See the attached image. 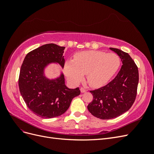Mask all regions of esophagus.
I'll use <instances>...</instances> for the list:
<instances>
[{
    "label": "esophagus",
    "instance_id": "1",
    "mask_svg": "<svg viewBox=\"0 0 154 154\" xmlns=\"http://www.w3.org/2000/svg\"><path fill=\"white\" fill-rule=\"evenodd\" d=\"M80 91H81V92H86V89L85 88H83V87H81L80 88Z\"/></svg>",
    "mask_w": 154,
    "mask_h": 154
}]
</instances>
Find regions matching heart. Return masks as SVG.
Listing matches in <instances>:
<instances>
[{
    "instance_id": "heart-1",
    "label": "heart",
    "mask_w": 154,
    "mask_h": 154,
    "mask_svg": "<svg viewBox=\"0 0 154 154\" xmlns=\"http://www.w3.org/2000/svg\"><path fill=\"white\" fill-rule=\"evenodd\" d=\"M121 58L116 53L88 51L77 54L74 60H69L64 65V72L72 84H78L87 74V82L91 86L105 85L118 71Z\"/></svg>"
}]
</instances>
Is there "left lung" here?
Returning <instances> with one entry per match:
<instances>
[{
  "label": "left lung",
  "mask_w": 154,
  "mask_h": 154,
  "mask_svg": "<svg viewBox=\"0 0 154 154\" xmlns=\"http://www.w3.org/2000/svg\"><path fill=\"white\" fill-rule=\"evenodd\" d=\"M110 49L120 57L122 68L108 84L90 91L93 100L87 106L93 116L101 119L117 118L128 111L136 100L139 82L138 68L130 56L119 49Z\"/></svg>",
  "instance_id": "left-lung-1"
}]
</instances>
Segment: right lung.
<instances>
[{
	"label": "right lung",
	"mask_w": 154,
	"mask_h": 154,
	"mask_svg": "<svg viewBox=\"0 0 154 154\" xmlns=\"http://www.w3.org/2000/svg\"><path fill=\"white\" fill-rule=\"evenodd\" d=\"M64 49L54 44L43 45L27 53L22 64L18 78L20 94L27 106L40 118L61 116L80 94L79 87H66L62 73L54 80L44 75V69L49 63H58L64 67Z\"/></svg>",
	"instance_id": "add662e5"
}]
</instances>
